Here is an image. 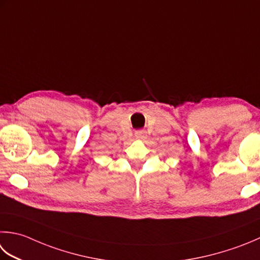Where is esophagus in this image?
I'll list each match as a JSON object with an SVG mask.
<instances>
[{
    "mask_svg": "<svg viewBox=\"0 0 260 260\" xmlns=\"http://www.w3.org/2000/svg\"><path fill=\"white\" fill-rule=\"evenodd\" d=\"M135 137H136L137 140H144L145 137H146L145 132H144V131H139V132H136V133H135Z\"/></svg>",
    "mask_w": 260,
    "mask_h": 260,
    "instance_id": "1",
    "label": "esophagus"
}]
</instances>
